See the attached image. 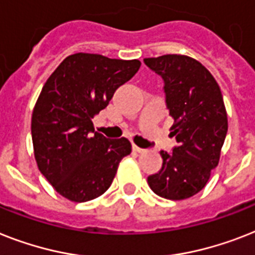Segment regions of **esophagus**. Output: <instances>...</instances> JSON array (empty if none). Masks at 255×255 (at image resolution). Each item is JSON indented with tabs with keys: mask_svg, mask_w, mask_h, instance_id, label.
Returning a JSON list of instances; mask_svg holds the SVG:
<instances>
[{
	"mask_svg": "<svg viewBox=\"0 0 255 255\" xmlns=\"http://www.w3.org/2000/svg\"><path fill=\"white\" fill-rule=\"evenodd\" d=\"M132 149H133L134 152H137V153H142V152H145V149H142V148H138L137 145H133V146H132Z\"/></svg>",
	"mask_w": 255,
	"mask_h": 255,
	"instance_id": "obj_1",
	"label": "esophagus"
}]
</instances>
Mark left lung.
Returning <instances> with one entry per match:
<instances>
[{
    "instance_id": "left-lung-1",
    "label": "left lung",
    "mask_w": 255,
    "mask_h": 255,
    "mask_svg": "<svg viewBox=\"0 0 255 255\" xmlns=\"http://www.w3.org/2000/svg\"><path fill=\"white\" fill-rule=\"evenodd\" d=\"M163 81L165 103L174 124L178 145L161 150L162 167L148 177L153 192L170 200L187 199L204 188L220 160L228 118L220 88L199 61L188 56L144 59Z\"/></svg>"
}]
</instances>
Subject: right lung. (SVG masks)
I'll return each instance as SVG.
<instances>
[{
  "label": "right lung",
  "instance_id": "right-lung-1",
  "mask_svg": "<svg viewBox=\"0 0 255 255\" xmlns=\"http://www.w3.org/2000/svg\"><path fill=\"white\" fill-rule=\"evenodd\" d=\"M140 65L138 60L74 53L41 89L31 119L35 160L64 198L82 203L101 196L113 183L122 158L131 153L127 138L105 137L94 131L92 119Z\"/></svg>",
  "mask_w": 255,
  "mask_h": 255
}]
</instances>
